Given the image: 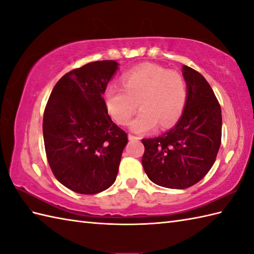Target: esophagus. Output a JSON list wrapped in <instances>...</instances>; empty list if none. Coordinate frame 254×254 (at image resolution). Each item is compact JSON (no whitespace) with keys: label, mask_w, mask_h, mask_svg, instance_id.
Segmentation results:
<instances>
[{"label":"esophagus","mask_w":254,"mask_h":254,"mask_svg":"<svg viewBox=\"0 0 254 254\" xmlns=\"http://www.w3.org/2000/svg\"><path fill=\"white\" fill-rule=\"evenodd\" d=\"M128 139H130V141H138V139L139 138H141V137H139V136H135V135H132V134H128Z\"/></svg>","instance_id":"obj_1"}]
</instances>
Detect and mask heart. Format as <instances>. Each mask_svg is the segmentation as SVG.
Returning a JSON list of instances; mask_svg holds the SVG:
<instances>
[{"label": "heart", "instance_id": "heart-1", "mask_svg": "<svg viewBox=\"0 0 254 254\" xmlns=\"http://www.w3.org/2000/svg\"><path fill=\"white\" fill-rule=\"evenodd\" d=\"M123 87L111 85L105 91L108 112L122 126L131 121L134 132H147L157 126L169 127L180 118L187 99V86L179 73L157 65H144L122 77Z\"/></svg>", "mask_w": 254, "mask_h": 254}]
</instances>
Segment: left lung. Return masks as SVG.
I'll list each match as a JSON object with an SVG mask.
<instances>
[{"instance_id":"left-lung-1","label":"left lung","mask_w":254,"mask_h":254,"mask_svg":"<svg viewBox=\"0 0 254 254\" xmlns=\"http://www.w3.org/2000/svg\"><path fill=\"white\" fill-rule=\"evenodd\" d=\"M187 99L176 126L159 136L143 138V168L150 181L187 189L202 180L215 163L222 141V109L203 75L182 65Z\"/></svg>"}]
</instances>
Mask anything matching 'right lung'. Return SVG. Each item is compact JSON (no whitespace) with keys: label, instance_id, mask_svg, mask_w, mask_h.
I'll return each instance as SVG.
<instances>
[{"label":"right lung","instance_id":"add662e5","mask_svg":"<svg viewBox=\"0 0 254 254\" xmlns=\"http://www.w3.org/2000/svg\"><path fill=\"white\" fill-rule=\"evenodd\" d=\"M119 69L96 61L62 76L44 113V141L57 180L80 194L107 190L116 181L127 133L108 115L104 94Z\"/></svg>","mask_w":254,"mask_h":254}]
</instances>
